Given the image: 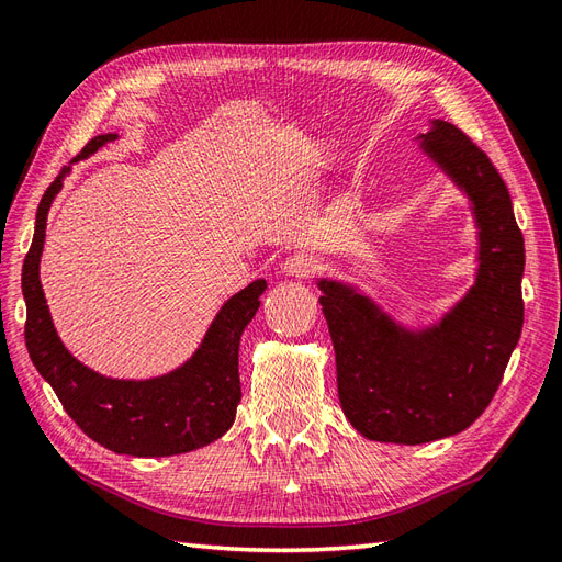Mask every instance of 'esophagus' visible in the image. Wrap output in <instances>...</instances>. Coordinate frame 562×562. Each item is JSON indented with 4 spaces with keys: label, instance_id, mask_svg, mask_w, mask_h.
<instances>
[{
    "label": "esophagus",
    "instance_id": "1",
    "mask_svg": "<svg viewBox=\"0 0 562 562\" xmlns=\"http://www.w3.org/2000/svg\"><path fill=\"white\" fill-rule=\"evenodd\" d=\"M318 271V260L312 252H295L283 262V274L295 279H310Z\"/></svg>",
    "mask_w": 562,
    "mask_h": 562
}]
</instances>
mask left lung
I'll use <instances>...</instances> for the list:
<instances>
[{
    "label": "left lung",
    "instance_id": "8db88e82",
    "mask_svg": "<svg viewBox=\"0 0 562 562\" xmlns=\"http://www.w3.org/2000/svg\"><path fill=\"white\" fill-rule=\"evenodd\" d=\"M422 145L473 201L481 269L469 295L438 326L407 333L347 285L318 283L347 419L370 440L401 446L471 427L499 389L522 330L525 246L502 176L450 122H434Z\"/></svg>",
    "mask_w": 562,
    "mask_h": 562
}]
</instances>
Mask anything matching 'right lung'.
Segmentation results:
<instances>
[{
	"label": "right lung",
	"mask_w": 562,
	"mask_h": 562,
	"mask_svg": "<svg viewBox=\"0 0 562 562\" xmlns=\"http://www.w3.org/2000/svg\"><path fill=\"white\" fill-rule=\"evenodd\" d=\"M114 138V133L95 135L77 159L93 155ZM63 176L65 171L48 184L40 201L35 236L23 262L25 345L32 363L54 386L77 427L116 454L166 457L213 443L234 424L236 405L241 401V333L258 312L267 283L258 279L229 297L196 353L182 368L145 382L98 375L63 347L40 283L46 215L50 201L60 192Z\"/></svg>",
	"instance_id": "1"
}]
</instances>
